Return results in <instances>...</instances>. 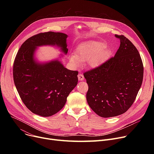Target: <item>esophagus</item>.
Here are the masks:
<instances>
[{"instance_id": "34e87169", "label": "esophagus", "mask_w": 154, "mask_h": 154, "mask_svg": "<svg viewBox=\"0 0 154 154\" xmlns=\"http://www.w3.org/2000/svg\"><path fill=\"white\" fill-rule=\"evenodd\" d=\"M78 79L80 80V81H82L84 79V77L82 74H78Z\"/></svg>"}]
</instances>
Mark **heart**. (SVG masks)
<instances>
[{"mask_svg": "<svg viewBox=\"0 0 154 154\" xmlns=\"http://www.w3.org/2000/svg\"><path fill=\"white\" fill-rule=\"evenodd\" d=\"M106 44L103 42L88 40L80 44L75 54L69 57V60L73 67L77 68L81 66L82 62L87 61L92 68H97L106 60L109 51Z\"/></svg>", "mask_w": 154, "mask_h": 154, "instance_id": "heart-1", "label": "heart"}]
</instances>
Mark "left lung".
<instances>
[{
	"instance_id": "8db88e82",
	"label": "left lung",
	"mask_w": 154,
	"mask_h": 154,
	"mask_svg": "<svg viewBox=\"0 0 154 154\" xmlns=\"http://www.w3.org/2000/svg\"><path fill=\"white\" fill-rule=\"evenodd\" d=\"M115 36L120 44L114 57L84 74L88 85V106L103 118L121 115L130 108L143 80V67L139 51L124 35Z\"/></svg>"
}]
</instances>
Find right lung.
<instances>
[{
	"mask_svg": "<svg viewBox=\"0 0 154 154\" xmlns=\"http://www.w3.org/2000/svg\"><path fill=\"white\" fill-rule=\"evenodd\" d=\"M68 35L48 32L29 38L21 45L14 63V84L26 106L35 114L50 117L65 106L78 82V72L67 69L59 59L40 62L35 57L37 48L54 46L66 55Z\"/></svg>",
	"mask_w": 154,
	"mask_h": 154,
	"instance_id": "right-lung-1",
	"label": "right lung"
}]
</instances>
